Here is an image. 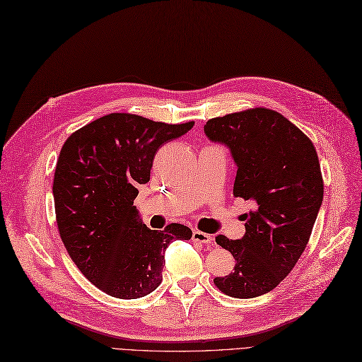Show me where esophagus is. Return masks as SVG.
Wrapping results in <instances>:
<instances>
[{
	"instance_id": "34e87169",
	"label": "esophagus",
	"mask_w": 362,
	"mask_h": 362,
	"mask_svg": "<svg viewBox=\"0 0 362 362\" xmlns=\"http://www.w3.org/2000/svg\"><path fill=\"white\" fill-rule=\"evenodd\" d=\"M192 239L198 243H205V245H214V239L207 233H202L199 230H194L192 234Z\"/></svg>"
}]
</instances>
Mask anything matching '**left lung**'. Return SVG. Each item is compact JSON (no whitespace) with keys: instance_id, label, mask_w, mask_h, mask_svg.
I'll return each mask as SVG.
<instances>
[{"instance_id":"1","label":"left lung","mask_w":362,"mask_h":362,"mask_svg":"<svg viewBox=\"0 0 362 362\" xmlns=\"http://www.w3.org/2000/svg\"><path fill=\"white\" fill-rule=\"evenodd\" d=\"M204 134L230 151L238 168L234 197L254 202L243 214L242 239L216 238L236 265L214 285L236 298L267 294L296 267L323 202L317 151L296 124L265 108L216 117Z\"/></svg>"}]
</instances>
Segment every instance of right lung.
<instances>
[{"label":"right lung","mask_w":362,"mask_h":362,"mask_svg":"<svg viewBox=\"0 0 362 362\" xmlns=\"http://www.w3.org/2000/svg\"><path fill=\"white\" fill-rule=\"evenodd\" d=\"M194 122L165 124L134 114H108L68 136L56 164L53 197L61 239L82 274L106 294L132 300L163 280L164 250L192 230L144 226L134 205L151 178L155 153Z\"/></svg>","instance_id":"1"}]
</instances>
